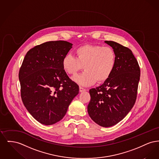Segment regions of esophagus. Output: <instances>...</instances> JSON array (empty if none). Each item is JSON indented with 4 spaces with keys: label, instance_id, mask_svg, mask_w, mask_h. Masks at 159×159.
<instances>
[{
    "label": "esophagus",
    "instance_id": "esophagus-1",
    "mask_svg": "<svg viewBox=\"0 0 159 159\" xmlns=\"http://www.w3.org/2000/svg\"><path fill=\"white\" fill-rule=\"evenodd\" d=\"M85 91H86V89L84 88H82V87H79V91H80V92H84Z\"/></svg>",
    "mask_w": 159,
    "mask_h": 159
}]
</instances>
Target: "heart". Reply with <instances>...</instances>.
<instances>
[{"label": "heart", "mask_w": 159, "mask_h": 159, "mask_svg": "<svg viewBox=\"0 0 159 159\" xmlns=\"http://www.w3.org/2000/svg\"><path fill=\"white\" fill-rule=\"evenodd\" d=\"M76 57L66 54L62 58V66L69 75L75 76L83 68L82 74L73 78L84 86L95 83H104L111 76L116 64V55L113 49L109 46L84 45L75 51Z\"/></svg>", "instance_id": "obj_1"}]
</instances>
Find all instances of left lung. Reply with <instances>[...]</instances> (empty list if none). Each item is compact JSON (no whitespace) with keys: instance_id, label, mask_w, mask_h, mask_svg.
<instances>
[{"instance_id":"obj_1","label":"left lung","mask_w":159,"mask_h":159,"mask_svg":"<svg viewBox=\"0 0 159 159\" xmlns=\"http://www.w3.org/2000/svg\"><path fill=\"white\" fill-rule=\"evenodd\" d=\"M113 48L116 64L111 76L101 86L89 90L88 111L91 119L102 127L118 123L136 101L140 68L128 48L113 41H105Z\"/></svg>"}]
</instances>
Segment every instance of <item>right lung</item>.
<instances>
[{
  "instance_id": "obj_1",
  "label": "right lung",
  "mask_w": 159,
  "mask_h": 159,
  "mask_svg": "<svg viewBox=\"0 0 159 159\" xmlns=\"http://www.w3.org/2000/svg\"><path fill=\"white\" fill-rule=\"evenodd\" d=\"M73 45L63 41H50L35 46L25 56L19 71L21 97L31 115L42 124L61 120L79 92L62 66L63 57Z\"/></svg>"
}]
</instances>
